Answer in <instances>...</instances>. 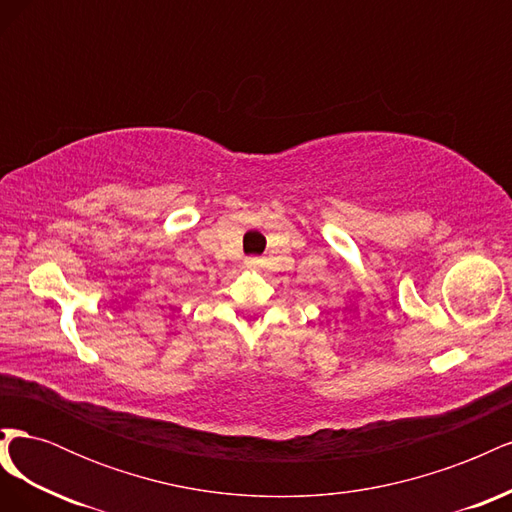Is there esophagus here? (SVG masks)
<instances>
[{
  "mask_svg": "<svg viewBox=\"0 0 512 512\" xmlns=\"http://www.w3.org/2000/svg\"><path fill=\"white\" fill-rule=\"evenodd\" d=\"M245 265L250 267V269H258V267L262 265V260H260V258H247V260H245Z\"/></svg>",
  "mask_w": 512,
  "mask_h": 512,
  "instance_id": "obj_1",
  "label": "esophagus"
}]
</instances>
